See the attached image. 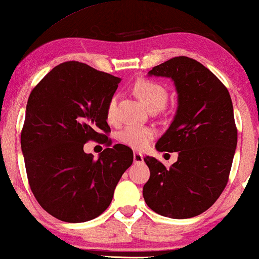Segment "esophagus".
<instances>
[{
	"instance_id": "esophagus-1",
	"label": "esophagus",
	"mask_w": 259,
	"mask_h": 259,
	"mask_svg": "<svg viewBox=\"0 0 259 259\" xmlns=\"http://www.w3.org/2000/svg\"><path fill=\"white\" fill-rule=\"evenodd\" d=\"M133 160L136 164H141V162H144V155L139 153V152H134L133 153Z\"/></svg>"
}]
</instances>
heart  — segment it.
Wrapping results in <instances>:
<instances>
[{
  "instance_id": "b5f03b06",
  "label": "heart",
  "mask_w": 259,
  "mask_h": 259,
  "mask_svg": "<svg viewBox=\"0 0 259 259\" xmlns=\"http://www.w3.org/2000/svg\"><path fill=\"white\" fill-rule=\"evenodd\" d=\"M134 94L139 100L150 109V111H159L166 105L168 99V92L164 84L148 79L138 80L133 87ZM106 115L109 121H113L116 116V97L109 99L106 107ZM155 136V132L151 127H141L130 125L126 126L119 133V140L127 146L134 150H144L148 146L151 140Z\"/></svg>"
}]
</instances>
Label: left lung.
<instances>
[{
  "mask_svg": "<svg viewBox=\"0 0 259 259\" xmlns=\"http://www.w3.org/2000/svg\"><path fill=\"white\" fill-rule=\"evenodd\" d=\"M148 75L175 82L178 108L155 148L178 152V160L166 168L153 157L144 158L151 173L144 199L165 217H196L214 204L228 184L237 146L231 97L211 70L187 56L169 59Z\"/></svg>",
  "mask_w": 259,
  "mask_h": 259,
  "instance_id": "obj_1",
  "label": "left lung"
}]
</instances>
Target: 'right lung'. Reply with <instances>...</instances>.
Listing matches in <instances>:
<instances>
[{
  "label": "right lung",
  "mask_w": 259,
  "mask_h": 259,
  "mask_svg": "<svg viewBox=\"0 0 259 259\" xmlns=\"http://www.w3.org/2000/svg\"><path fill=\"white\" fill-rule=\"evenodd\" d=\"M120 81L67 61L29 95L21 132L28 182L41 207L60 221L82 223L100 215L132 165L133 152L121 144L105 148L98 159L83 152L90 140L111 146L106 107Z\"/></svg>",
  "instance_id": "obj_1"
}]
</instances>
